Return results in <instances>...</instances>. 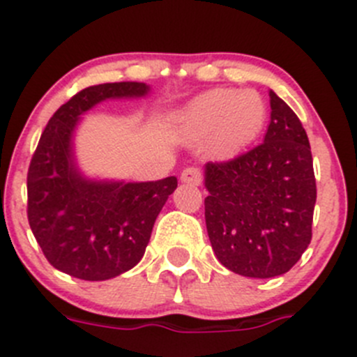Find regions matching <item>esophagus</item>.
I'll list each match as a JSON object with an SVG mask.
<instances>
[{"label": "esophagus", "instance_id": "1", "mask_svg": "<svg viewBox=\"0 0 357 357\" xmlns=\"http://www.w3.org/2000/svg\"><path fill=\"white\" fill-rule=\"evenodd\" d=\"M182 182L184 184H191V185H199L203 182V173L199 168H195V166H189L182 172L181 175Z\"/></svg>", "mask_w": 357, "mask_h": 357}]
</instances>
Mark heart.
Returning a JSON list of instances; mask_svg holds the SVG:
<instances>
[{
	"label": "heart",
	"mask_w": 357,
	"mask_h": 357,
	"mask_svg": "<svg viewBox=\"0 0 357 357\" xmlns=\"http://www.w3.org/2000/svg\"><path fill=\"white\" fill-rule=\"evenodd\" d=\"M268 107L252 89H212L199 94L178 115V128L191 138L213 135L222 152H236L252 144L266 124Z\"/></svg>",
	"instance_id": "b5f03b06"
}]
</instances>
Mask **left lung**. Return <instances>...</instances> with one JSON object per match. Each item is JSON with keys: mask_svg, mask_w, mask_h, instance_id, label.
I'll return each instance as SVG.
<instances>
[{"mask_svg": "<svg viewBox=\"0 0 357 357\" xmlns=\"http://www.w3.org/2000/svg\"><path fill=\"white\" fill-rule=\"evenodd\" d=\"M263 144L206 162L205 220L217 259L243 277L289 271L312 240L315 188L310 144L289 105L270 91Z\"/></svg>", "mask_w": 357, "mask_h": 357, "instance_id": "obj_1", "label": "left lung"}]
</instances>
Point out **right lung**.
Here are the masks:
<instances>
[{
  "mask_svg": "<svg viewBox=\"0 0 357 357\" xmlns=\"http://www.w3.org/2000/svg\"><path fill=\"white\" fill-rule=\"evenodd\" d=\"M149 86L114 82L71 96L47 122L28 169V220L50 264L82 280H107L144 257L155 217L176 189L155 182L87 181L73 162L79 117L108 98H142Z\"/></svg>",
  "mask_w": 357,
  "mask_h": 357,
  "instance_id": "1",
  "label": "right lung"
}]
</instances>
